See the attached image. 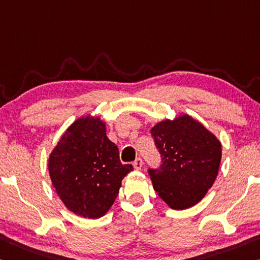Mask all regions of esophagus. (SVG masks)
<instances>
[{"label": "esophagus", "instance_id": "1", "mask_svg": "<svg viewBox=\"0 0 260 260\" xmlns=\"http://www.w3.org/2000/svg\"><path fill=\"white\" fill-rule=\"evenodd\" d=\"M142 166H143V160H142V158H137L133 162V167L137 169V170H140V169L142 168Z\"/></svg>", "mask_w": 260, "mask_h": 260}]
</instances>
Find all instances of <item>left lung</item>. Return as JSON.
<instances>
[{
    "mask_svg": "<svg viewBox=\"0 0 260 260\" xmlns=\"http://www.w3.org/2000/svg\"><path fill=\"white\" fill-rule=\"evenodd\" d=\"M150 133L160 155V166L148 169L154 189L172 209L192 207L215 182L220 141L187 114L156 123Z\"/></svg>",
    "mask_w": 260,
    "mask_h": 260,
    "instance_id": "1",
    "label": "left lung"
}]
</instances>
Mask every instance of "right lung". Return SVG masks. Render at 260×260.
<instances>
[{
	"label": "right lung",
	"mask_w": 260,
	"mask_h": 260,
	"mask_svg": "<svg viewBox=\"0 0 260 260\" xmlns=\"http://www.w3.org/2000/svg\"><path fill=\"white\" fill-rule=\"evenodd\" d=\"M132 170V164L120 162L118 147L106 137L105 122L90 115L69 126L48 159L60 199L69 211L89 219L105 215Z\"/></svg>",
	"instance_id": "1"
}]
</instances>
